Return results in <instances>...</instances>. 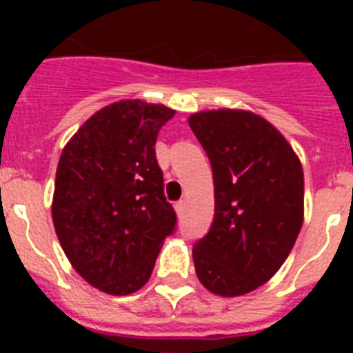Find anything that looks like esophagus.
I'll return each instance as SVG.
<instances>
[{
	"instance_id": "obj_1",
	"label": "esophagus",
	"mask_w": 353,
	"mask_h": 353,
	"mask_svg": "<svg viewBox=\"0 0 353 353\" xmlns=\"http://www.w3.org/2000/svg\"><path fill=\"white\" fill-rule=\"evenodd\" d=\"M185 209H187V201H185V199H181V201H177V203H176L177 216H181L183 212H185Z\"/></svg>"
}]
</instances>
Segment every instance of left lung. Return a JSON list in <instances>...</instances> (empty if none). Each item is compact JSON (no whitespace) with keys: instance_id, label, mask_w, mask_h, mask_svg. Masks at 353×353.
Instances as JSON below:
<instances>
[{"instance_id":"8db88e82","label":"left lung","mask_w":353,"mask_h":353,"mask_svg":"<svg viewBox=\"0 0 353 353\" xmlns=\"http://www.w3.org/2000/svg\"><path fill=\"white\" fill-rule=\"evenodd\" d=\"M209 155L214 221L196 243L205 290L241 296L274 276L304 221V172L288 139L249 110H205L188 117Z\"/></svg>"}]
</instances>
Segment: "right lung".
Instances as JSON below:
<instances>
[{
    "instance_id": "1",
    "label": "right lung",
    "mask_w": 353,
    "mask_h": 353,
    "mask_svg": "<svg viewBox=\"0 0 353 353\" xmlns=\"http://www.w3.org/2000/svg\"><path fill=\"white\" fill-rule=\"evenodd\" d=\"M174 115L141 99L108 104L58 161L51 205L58 241L74 271L108 295H130L148 282L176 225L154 148Z\"/></svg>"
}]
</instances>
